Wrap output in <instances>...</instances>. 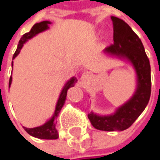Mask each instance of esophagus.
Segmentation results:
<instances>
[{
	"instance_id": "esophagus-1",
	"label": "esophagus",
	"mask_w": 160,
	"mask_h": 160,
	"mask_svg": "<svg viewBox=\"0 0 160 160\" xmlns=\"http://www.w3.org/2000/svg\"><path fill=\"white\" fill-rule=\"evenodd\" d=\"M90 77H91V73H89V72H88V71H86V72H84V73L81 75V80H89Z\"/></svg>"
}]
</instances>
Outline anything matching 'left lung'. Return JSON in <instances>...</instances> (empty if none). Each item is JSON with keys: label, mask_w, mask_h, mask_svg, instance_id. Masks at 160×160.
Masks as SVG:
<instances>
[{"label": "left lung", "mask_w": 160, "mask_h": 160, "mask_svg": "<svg viewBox=\"0 0 160 160\" xmlns=\"http://www.w3.org/2000/svg\"><path fill=\"white\" fill-rule=\"evenodd\" d=\"M114 43L103 52L129 63L136 73V89L132 97L109 115L88 114L91 125L103 131H122L130 127L147 107L151 93L149 60L140 39L123 20L111 16Z\"/></svg>", "instance_id": "1"}]
</instances>
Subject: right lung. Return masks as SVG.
Returning <instances> with one entry per match:
<instances>
[{
    "mask_svg": "<svg viewBox=\"0 0 160 160\" xmlns=\"http://www.w3.org/2000/svg\"><path fill=\"white\" fill-rule=\"evenodd\" d=\"M52 22H49V21H43V22H39V23L34 24L32 28V30L29 32L25 33L23 36L22 37V39L20 40L18 47H17V50H16L14 55L12 57V60H14L15 58L18 56V54L20 53L22 48L23 47L24 43L28 42L30 39L33 38L34 36H36L37 34L48 30L49 25ZM12 65H13V61H12ZM12 81V75H11L10 81H9V88L11 87ZM77 81H78V80L75 77H72L71 80H69L65 83L64 87L61 89L59 99L57 100V103H56V106H55V110H54V113H53L52 117L50 119H48L43 125L36 128H32L23 127L24 129L26 130V132L28 134H30L31 136L35 137L37 138H41V139H57L59 138V133H58V130H57L56 118L59 116V113L61 112V108L63 107V105L65 103L68 89L71 88V87H73Z\"/></svg>",
    "mask_w": 160,
    "mask_h": 160,
    "instance_id": "1",
    "label": "right lung"
}]
</instances>
